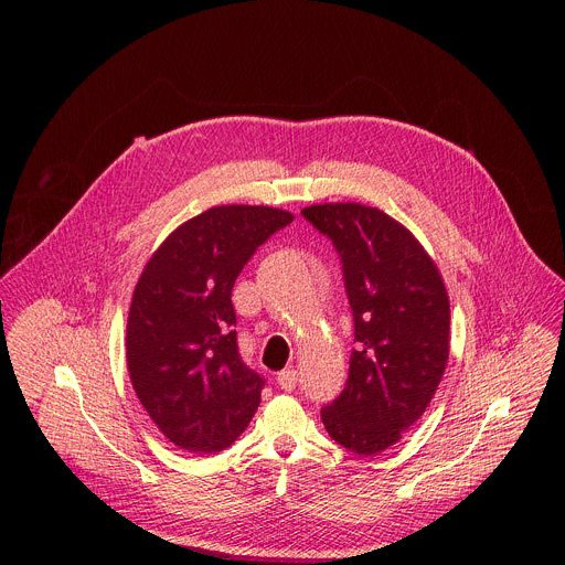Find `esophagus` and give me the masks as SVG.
I'll list each match as a JSON object with an SVG mask.
<instances>
[{"label": "esophagus", "instance_id": "34e87169", "mask_svg": "<svg viewBox=\"0 0 565 565\" xmlns=\"http://www.w3.org/2000/svg\"><path fill=\"white\" fill-rule=\"evenodd\" d=\"M277 384H279V388H284V391H292L295 384H297V371H295V369H284V371L277 375Z\"/></svg>", "mask_w": 565, "mask_h": 565}]
</instances>
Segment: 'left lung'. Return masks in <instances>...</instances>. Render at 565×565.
Segmentation results:
<instances>
[{"label": "left lung", "instance_id": "obj_1", "mask_svg": "<svg viewBox=\"0 0 565 565\" xmlns=\"http://www.w3.org/2000/svg\"><path fill=\"white\" fill-rule=\"evenodd\" d=\"M301 214L342 257L358 349L342 395L321 409L329 436L375 456L429 407L449 360V295L409 227L362 203H319Z\"/></svg>", "mask_w": 565, "mask_h": 565}]
</instances>
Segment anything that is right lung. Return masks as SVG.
Masks as SVG:
<instances>
[{
	"label": "right lung",
	"mask_w": 565,
	"mask_h": 565,
	"mask_svg": "<svg viewBox=\"0 0 565 565\" xmlns=\"http://www.w3.org/2000/svg\"><path fill=\"white\" fill-rule=\"evenodd\" d=\"M292 214L216 205L181 223L145 264L127 317V369L140 405L192 454L230 447L253 420L264 380L236 351L232 286Z\"/></svg>",
	"instance_id": "obj_1"
}]
</instances>
